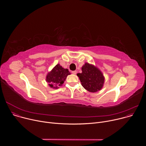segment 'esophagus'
Returning <instances> with one entry per match:
<instances>
[{
	"mask_svg": "<svg viewBox=\"0 0 146 146\" xmlns=\"http://www.w3.org/2000/svg\"><path fill=\"white\" fill-rule=\"evenodd\" d=\"M72 74H76V73H77V71H76V70H74V71H72Z\"/></svg>",
	"mask_w": 146,
	"mask_h": 146,
	"instance_id": "34e87169",
	"label": "esophagus"
}]
</instances>
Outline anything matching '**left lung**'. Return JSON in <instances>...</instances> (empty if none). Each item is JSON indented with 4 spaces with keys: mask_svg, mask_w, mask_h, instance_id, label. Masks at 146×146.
I'll return each instance as SVG.
<instances>
[{
    "mask_svg": "<svg viewBox=\"0 0 146 146\" xmlns=\"http://www.w3.org/2000/svg\"><path fill=\"white\" fill-rule=\"evenodd\" d=\"M82 73L77 75L81 82L82 86L91 92H95L101 90L104 78L101 72L94 65L86 63L81 68Z\"/></svg>",
    "mask_w": 146,
    "mask_h": 146,
    "instance_id": "left-lung-1",
    "label": "left lung"
}]
</instances>
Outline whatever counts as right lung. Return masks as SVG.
I'll list each match as a JSON object with an SVG mask.
<instances>
[{
  "instance_id": "obj_1",
  "label": "right lung",
  "mask_w": 146,
  "mask_h": 146,
  "mask_svg": "<svg viewBox=\"0 0 146 146\" xmlns=\"http://www.w3.org/2000/svg\"><path fill=\"white\" fill-rule=\"evenodd\" d=\"M69 74H70V73L68 69H64L58 64L47 74L46 81L49 83V86L51 88H58L57 86H60L63 84L66 77Z\"/></svg>"
}]
</instances>
